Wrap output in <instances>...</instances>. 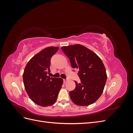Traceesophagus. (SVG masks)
<instances>
[{
	"instance_id": "34e87169",
	"label": "esophagus",
	"mask_w": 133,
	"mask_h": 133,
	"mask_svg": "<svg viewBox=\"0 0 133 133\" xmlns=\"http://www.w3.org/2000/svg\"><path fill=\"white\" fill-rule=\"evenodd\" d=\"M63 81H64V83H66V82L68 81V80H66V79H64Z\"/></svg>"
}]
</instances>
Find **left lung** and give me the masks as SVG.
Masks as SVG:
<instances>
[{
    "mask_svg": "<svg viewBox=\"0 0 133 133\" xmlns=\"http://www.w3.org/2000/svg\"><path fill=\"white\" fill-rule=\"evenodd\" d=\"M71 66L79 69L80 83L76 81L75 88L69 92L71 101L79 106L95 103L102 94L107 79L105 68L94 52L80 44L62 46Z\"/></svg>",
    "mask_w": 133,
    "mask_h": 133,
    "instance_id": "8db88e82",
    "label": "left lung"
}]
</instances>
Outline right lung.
<instances>
[{
    "mask_svg": "<svg viewBox=\"0 0 133 133\" xmlns=\"http://www.w3.org/2000/svg\"><path fill=\"white\" fill-rule=\"evenodd\" d=\"M58 49L57 46L43 49L30 59L24 70L23 83L28 96L43 107L54 104L63 84V79L47 75L50 71V58Z\"/></svg>",
    "mask_w": 133,
    "mask_h": 133,
    "instance_id": "1",
    "label": "right lung"
}]
</instances>
